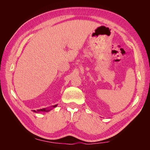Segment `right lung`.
Here are the masks:
<instances>
[{"instance_id":"obj_1","label":"right lung","mask_w":150,"mask_h":150,"mask_svg":"<svg viewBox=\"0 0 150 150\" xmlns=\"http://www.w3.org/2000/svg\"><path fill=\"white\" fill-rule=\"evenodd\" d=\"M56 106H57V105H54V106H53V108H55ZM49 110H46V109H40V110H38V111H46H46H48Z\"/></svg>"}]
</instances>
